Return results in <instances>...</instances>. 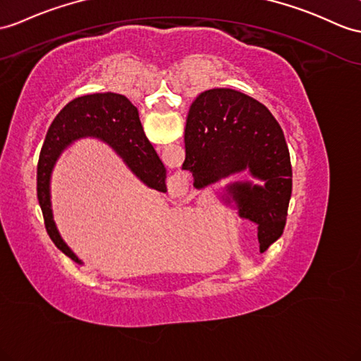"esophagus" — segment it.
<instances>
[{"label":"esophagus","mask_w":361,"mask_h":361,"mask_svg":"<svg viewBox=\"0 0 361 361\" xmlns=\"http://www.w3.org/2000/svg\"><path fill=\"white\" fill-rule=\"evenodd\" d=\"M185 187H187L185 180H183V179H179V182H176V187H174L176 195H183V191H185Z\"/></svg>","instance_id":"34e87169"}]
</instances>
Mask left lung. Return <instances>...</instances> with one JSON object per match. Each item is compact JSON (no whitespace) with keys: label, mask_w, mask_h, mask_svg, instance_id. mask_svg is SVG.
<instances>
[{"label":"left lung","mask_w":361,"mask_h":361,"mask_svg":"<svg viewBox=\"0 0 361 361\" xmlns=\"http://www.w3.org/2000/svg\"><path fill=\"white\" fill-rule=\"evenodd\" d=\"M182 169L192 173L196 188L248 171L259 183H228V196L257 225L260 251L282 235L293 169L283 131L265 105L233 89L200 93L188 111Z\"/></svg>","instance_id":"obj_1"}]
</instances>
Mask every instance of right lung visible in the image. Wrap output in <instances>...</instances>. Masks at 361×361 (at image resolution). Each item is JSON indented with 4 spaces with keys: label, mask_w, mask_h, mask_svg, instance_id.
I'll list each match as a JSON object with an SVG mask.
<instances>
[{
    "label": "right lung",
    "mask_w": 361,
    "mask_h": 361,
    "mask_svg": "<svg viewBox=\"0 0 361 361\" xmlns=\"http://www.w3.org/2000/svg\"><path fill=\"white\" fill-rule=\"evenodd\" d=\"M82 137H98L109 144L148 188L166 191L165 166L144 133L137 109L124 94L93 93L70 101L51 122L44 140L38 161L37 191L50 239L78 265H82V260L67 247L54 221L50 178L58 157L68 145Z\"/></svg>",
    "instance_id": "1"
}]
</instances>
